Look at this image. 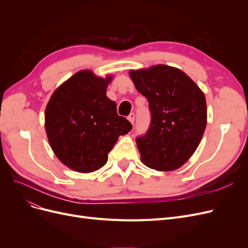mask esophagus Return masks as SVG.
<instances>
[{
  "instance_id": "1",
  "label": "esophagus",
  "mask_w": 248,
  "mask_h": 248,
  "mask_svg": "<svg viewBox=\"0 0 248 248\" xmlns=\"http://www.w3.org/2000/svg\"><path fill=\"white\" fill-rule=\"evenodd\" d=\"M127 119H128V121H129L131 124H133V122H134V114H130Z\"/></svg>"
}]
</instances>
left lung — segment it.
<instances>
[{
    "label": "left lung",
    "mask_w": 248,
    "mask_h": 248,
    "mask_svg": "<svg viewBox=\"0 0 248 248\" xmlns=\"http://www.w3.org/2000/svg\"><path fill=\"white\" fill-rule=\"evenodd\" d=\"M129 76L152 116L148 132L137 139L140 161L161 171L181 168L206 129L204 92L181 69L163 64L130 70Z\"/></svg>",
    "instance_id": "1"
}]
</instances>
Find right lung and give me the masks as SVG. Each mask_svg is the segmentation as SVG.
Instances as JSON below:
<instances>
[{
	"mask_svg": "<svg viewBox=\"0 0 248 248\" xmlns=\"http://www.w3.org/2000/svg\"><path fill=\"white\" fill-rule=\"evenodd\" d=\"M112 78L79 70L50 96L44 126L52 152L67 168L84 174L101 169L119 137L131 130L107 96Z\"/></svg>",
	"mask_w": 248,
	"mask_h": 248,
	"instance_id": "add662e5",
	"label": "right lung"
}]
</instances>
